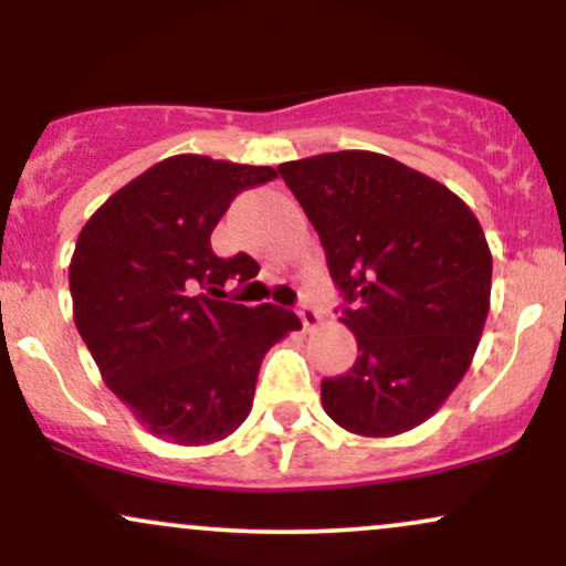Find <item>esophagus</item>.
<instances>
[{"instance_id": "obj_1", "label": "esophagus", "mask_w": 566, "mask_h": 566, "mask_svg": "<svg viewBox=\"0 0 566 566\" xmlns=\"http://www.w3.org/2000/svg\"><path fill=\"white\" fill-rule=\"evenodd\" d=\"M297 316H301L305 333H311V329H316L322 324V314L308 301H303L301 305H297Z\"/></svg>"}]
</instances>
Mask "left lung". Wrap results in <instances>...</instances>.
Returning <instances> with one entry per match:
<instances>
[{
  "label": "left lung",
  "mask_w": 566,
  "mask_h": 566,
  "mask_svg": "<svg viewBox=\"0 0 566 566\" xmlns=\"http://www.w3.org/2000/svg\"><path fill=\"white\" fill-rule=\"evenodd\" d=\"M279 175L319 233L359 348L346 375L322 380L324 412L359 437L412 431L476 354L492 290L482 226L439 180L375 151L284 161Z\"/></svg>",
  "instance_id": "left-lung-1"
}]
</instances>
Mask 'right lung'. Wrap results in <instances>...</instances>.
I'll use <instances>...</instances> for the list:
<instances>
[{"label":"right lung","mask_w":566,"mask_h":566,"mask_svg":"<svg viewBox=\"0 0 566 566\" xmlns=\"http://www.w3.org/2000/svg\"><path fill=\"white\" fill-rule=\"evenodd\" d=\"M274 167L178 154L108 197L69 265L74 324L103 382L154 437L199 447L231 437L252 409L261 361L301 319L218 301L258 263L218 258L210 237L239 191Z\"/></svg>","instance_id":"obj_1"}]
</instances>
